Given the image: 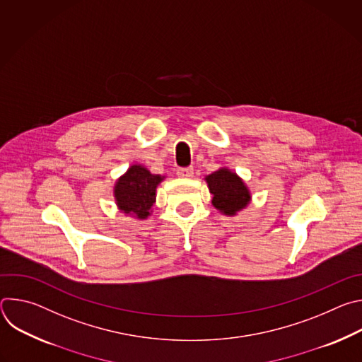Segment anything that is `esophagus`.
Here are the masks:
<instances>
[{
    "label": "esophagus",
    "instance_id": "obj_1",
    "mask_svg": "<svg viewBox=\"0 0 362 362\" xmlns=\"http://www.w3.org/2000/svg\"><path fill=\"white\" fill-rule=\"evenodd\" d=\"M177 176L182 179H190L193 176V169L192 168H182L177 170Z\"/></svg>",
    "mask_w": 362,
    "mask_h": 362
}]
</instances>
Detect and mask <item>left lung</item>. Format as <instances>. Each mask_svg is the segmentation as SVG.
Here are the masks:
<instances>
[{"label": "left lung", "instance_id": "8db88e82", "mask_svg": "<svg viewBox=\"0 0 362 362\" xmlns=\"http://www.w3.org/2000/svg\"><path fill=\"white\" fill-rule=\"evenodd\" d=\"M204 180L214 196L212 204L223 215L233 216L239 211L245 209L250 202V192L247 186L228 168H221L206 176Z\"/></svg>", "mask_w": 362, "mask_h": 362}]
</instances>
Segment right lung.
<instances>
[{"mask_svg":"<svg viewBox=\"0 0 362 362\" xmlns=\"http://www.w3.org/2000/svg\"><path fill=\"white\" fill-rule=\"evenodd\" d=\"M163 179L165 176L151 175L141 165L130 166L115 185L117 208L126 215L147 219L153 203L156 202V189Z\"/></svg>","mask_w":362,"mask_h":362,"instance_id":"1","label":"right lung"}]
</instances>
